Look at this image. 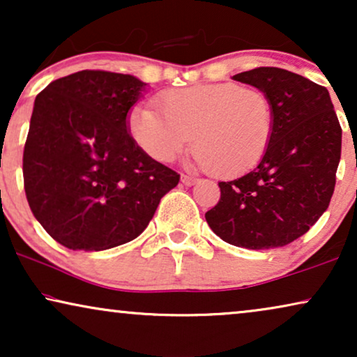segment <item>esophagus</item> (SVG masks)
Instances as JSON below:
<instances>
[{
    "label": "esophagus",
    "instance_id": "34e87169",
    "mask_svg": "<svg viewBox=\"0 0 357 357\" xmlns=\"http://www.w3.org/2000/svg\"><path fill=\"white\" fill-rule=\"evenodd\" d=\"M182 183L185 185V187H192V185L197 183V178L195 177H190V175H182Z\"/></svg>",
    "mask_w": 357,
    "mask_h": 357
}]
</instances>
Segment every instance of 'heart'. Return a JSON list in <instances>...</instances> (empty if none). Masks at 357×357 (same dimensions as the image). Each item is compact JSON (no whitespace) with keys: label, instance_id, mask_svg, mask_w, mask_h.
Segmentation results:
<instances>
[{"label":"heart","instance_id":"heart-1","mask_svg":"<svg viewBox=\"0 0 357 357\" xmlns=\"http://www.w3.org/2000/svg\"><path fill=\"white\" fill-rule=\"evenodd\" d=\"M158 110L138 105L128 114L130 136L158 162H174L193 135L198 165L234 177L260 162L275 130L270 96L236 82H209L160 92Z\"/></svg>","mask_w":357,"mask_h":357}]
</instances>
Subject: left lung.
Returning <instances> with one entry per match:
<instances>
[{
	"mask_svg": "<svg viewBox=\"0 0 357 357\" xmlns=\"http://www.w3.org/2000/svg\"><path fill=\"white\" fill-rule=\"evenodd\" d=\"M234 79L270 96L275 130L260 164L219 182L221 198L204 214L213 232L236 247L291 243L328 208L341 158V126L326 87L281 68L260 66Z\"/></svg>",
	"mask_w": 357,
	"mask_h": 357,
	"instance_id": "left-lung-1",
	"label": "left lung"
}]
</instances>
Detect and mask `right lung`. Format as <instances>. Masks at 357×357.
<instances>
[{"label":"right lung","mask_w":357,"mask_h":357,"mask_svg":"<svg viewBox=\"0 0 357 357\" xmlns=\"http://www.w3.org/2000/svg\"><path fill=\"white\" fill-rule=\"evenodd\" d=\"M144 82L84 70L53 81L36 97L24 146L31 211L58 243L99 252L133 241L180 175L144 154L126 115Z\"/></svg>","instance_id":"1"}]
</instances>
